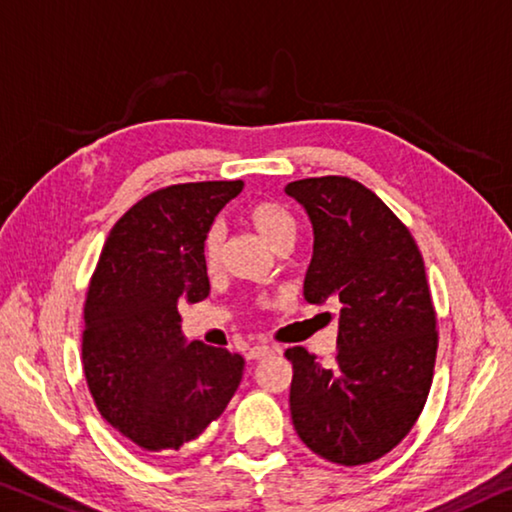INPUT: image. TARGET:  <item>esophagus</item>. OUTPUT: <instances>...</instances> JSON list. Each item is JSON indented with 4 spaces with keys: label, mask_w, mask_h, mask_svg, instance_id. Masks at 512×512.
I'll list each match as a JSON object with an SVG mask.
<instances>
[{
    "label": "esophagus",
    "mask_w": 512,
    "mask_h": 512,
    "mask_svg": "<svg viewBox=\"0 0 512 512\" xmlns=\"http://www.w3.org/2000/svg\"><path fill=\"white\" fill-rule=\"evenodd\" d=\"M248 360H262V358H266V355H273V348H269V346H253V348H248Z\"/></svg>",
    "instance_id": "34e87169"
}]
</instances>
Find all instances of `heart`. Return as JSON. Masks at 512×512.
Listing matches in <instances>:
<instances>
[{"mask_svg":"<svg viewBox=\"0 0 512 512\" xmlns=\"http://www.w3.org/2000/svg\"><path fill=\"white\" fill-rule=\"evenodd\" d=\"M246 221L262 234V239L269 243L271 248H287L291 241L296 239L298 221L291 209L280 200H257L253 205L246 207ZM221 243L223 232L218 225H212L202 239V262L209 269H214L221 259Z\"/></svg>","mask_w":512,"mask_h":512,"instance_id":"heart-1","label":"heart"}]
</instances>
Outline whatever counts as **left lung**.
Instances as JSON below:
<instances>
[{"instance_id": "8db88e82", "label": "left lung", "mask_w": 512, "mask_h": 512, "mask_svg": "<svg viewBox=\"0 0 512 512\" xmlns=\"http://www.w3.org/2000/svg\"><path fill=\"white\" fill-rule=\"evenodd\" d=\"M314 227L307 303L339 305L337 355L321 367L303 346L289 408L300 440L337 465H367L399 444L433 383L437 330L424 257L376 193L342 175L287 184Z\"/></svg>"}]
</instances>
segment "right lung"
I'll return each instance as SVG.
<instances>
[{
	"label": "right lung",
	"mask_w": 512,
	"mask_h": 512,
	"mask_svg": "<svg viewBox=\"0 0 512 512\" xmlns=\"http://www.w3.org/2000/svg\"><path fill=\"white\" fill-rule=\"evenodd\" d=\"M243 189L234 182L173 184L113 225L84 305L86 383L100 415L148 451L180 449L223 415L243 358L186 344L177 305L209 296L202 239Z\"/></svg>",
	"instance_id": "1"
}]
</instances>
